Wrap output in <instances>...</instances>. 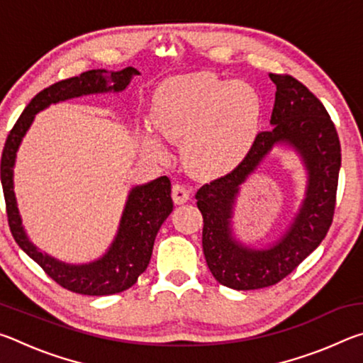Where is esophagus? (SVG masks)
Instances as JSON below:
<instances>
[{"mask_svg":"<svg viewBox=\"0 0 363 363\" xmlns=\"http://www.w3.org/2000/svg\"><path fill=\"white\" fill-rule=\"evenodd\" d=\"M190 199V192H189V189H187V186H184V184H174L173 186V200H174V203H177V205H182V203H186V201Z\"/></svg>","mask_w":363,"mask_h":363,"instance_id":"obj_1","label":"esophagus"}]
</instances>
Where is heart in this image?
I'll return each mask as SVG.
<instances>
[{"label": "heart", "mask_w": 363, "mask_h": 363, "mask_svg": "<svg viewBox=\"0 0 363 363\" xmlns=\"http://www.w3.org/2000/svg\"><path fill=\"white\" fill-rule=\"evenodd\" d=\"M262 97L255 86L200 72L164 82L155 99V126L171 143L184 144V158L195 173H224L255 143ZM147 152L167 157L162 143L144 138Z\"/></svg>", "instance_id": "1"}]
</instances>
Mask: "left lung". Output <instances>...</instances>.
<instances>
[{
    "label": "left lung",
    "mask_w": 363,
    "mask_h": 363,
    "mask_svg": "<svg viewBox=\"0 0 363 363\" xmlns=\"http://www.w3.org/2000/svg\"><path fill=\"white\" fill-rule=\"evenodd\" d=\"M275 88L272 130L256 136L247 157L219 179L199 189L203 216V253L213 277L233 290H257L279 284L327 235L333 220L341 145L323 104L290 75L270 73ZM275 146L291 148L306 171V192L289 229L267 247L255 249L233 233V211L241 184Z\"/></svg>",
    "instance_id": "left-lung-1"
}]
</instances>
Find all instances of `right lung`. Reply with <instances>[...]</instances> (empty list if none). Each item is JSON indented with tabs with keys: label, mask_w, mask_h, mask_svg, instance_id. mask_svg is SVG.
Returning <instances> with one entry per match:
<instances>
[{
	"label": "right lung",
	"mask_w": 363,
	"mask_h": 363,
	"mask_svg": "<svg viewBox=\"0 0 363 363\" xmlns=\"http://www.w3.org/2000/svg\"><path fill=\"white\" fill-rule=\"evenodd\" d=\"M136 75L140 73L134 67H126L118 72L97 69L54 83L30 101L6 139L0 173L12 237L49 277L73 293L106 296L125 291L136 284L139 275L149 266L153 242L160 227L173 211L171 182L167 176H162L143 186L133 187L128 194L118 230L106 253L91 262L69 264L41 251L32 243L23 229L14 194L17 150L32 126L35 115L41 110L52 104L82 96L121 93Z\"/></svg>",
	"instance_id": "1"
}]
</instances>
